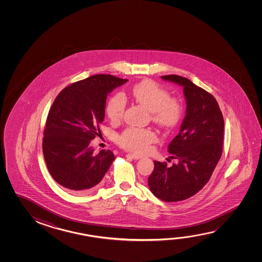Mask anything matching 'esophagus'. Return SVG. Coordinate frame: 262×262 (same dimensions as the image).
<instances>
[{
    "label": "esophagus",
    "instance_id": "34e87169",
    "mask_svg": "<svg viewBox=\"0 0 262 262\" xmlns=\"http://www.w3.org/2000/svg\"><path fill=\"white\" fill-rule=\"evenodd\" d=\"M126 157H127V158L133 159V160H139V159L142 158V156L137 155H133V154H127Z\"/></svg>",
    "mask_w": 262,
    "mask_h": 262
}]
</instances>
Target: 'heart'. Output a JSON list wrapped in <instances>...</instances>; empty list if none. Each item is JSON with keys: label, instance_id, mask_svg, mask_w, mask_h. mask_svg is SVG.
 Returning a JSON list of instances; mask_svg holds the SVG:
<instances>
[{"label": "heart", "instance_id": "1", "mask_svg": "<svg viewBox=\"0 0 262 262\" xmlns=\"http://www.w3.org/2000/svg\"><path fill=\"white\" fill-rule=\"evenodd\" d=\"M133 99L152 113V120L163 128H172L180 120L183 107L179 99L170 98L167 90L152 80H144L133 86ZM126 99L120 93L113 95L107 104V114L112 121L121 120L126 108ZM152 130L129 127L119 135L118 143L126 150L142 154L156 142Z\"/></svg>", "mask_w": 262, "mask_h": 262}]
</instances>
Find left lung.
Listing matches in <instances>:
<instances>
[{
    "label": "left lung",
    "instance_id": "1",
    "mask_svg": "<svg viewBox=\"0 0 262 262\" xmlns=\"http://www.w3.org/2000/svg\"><path fill=\"white\" fill-rule=\"evenodd\" d=\"M162 78L184 88L186 112L180 133L168 145V152L178 163L168 167L167 163L155 161L148 185L163 201H182L206 185L219 163L223 150V115L214 97L188 78L177 75Z\"/></svg>",
    "mask_w": 262,
    "mask_h": 262
}]
</instances>
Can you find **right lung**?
<instances>
[{"label":"right lung","instance_id":"right-lung-1","mask_svg":"<svg viewBox=\"0 0 262 262\" xmlns=\"http://www.w3.org/2000/svg\"><path fill=\"white\" fill-rule=\"evenodd\" d=\"M128 81L112 75H95L66 86L48 112L43 154L48 171L70 193H89L102 180L115 156L95 154L90 143L99 133L107 94Z\"/></svg>","mask_w":262,"mask_h":262}]
</instances>
